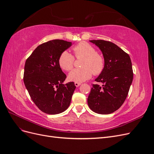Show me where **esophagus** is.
<instances>
[{
	"label": "esophagus",
	"instance_id": "34e87169",
	"mask_svg": "<svg viewBox=\"0 0 154 154\" xmlns=\"http://www.w3.org/2000/svg\"><path fill=\"white\" fill-rule=\"evenodd\" d=\"M74 85H75L76 87H78L81 85V83H79V82H75L74 83Z\"/></svg>",
	"mask_w": 154,
	"mask_h": 154
}]
</instances>
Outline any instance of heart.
Listing matches in <instances>:
<instances>
[{
    "mask_svg": "<svg viewBox=\"0 0 154 154\" xmlns=\"http://www.w3.org/2000/svg\"><path fill=\"white\" fill-rule=\"evenodd\" d=\"M76 57H84L82 63V67L76 68L70 72L68 78L70 81L82 82L91 78L92 74L98 75L103 71L105 60L102 56L97 53L94 47L87 42H80L73 48ZM60 67L64 71H69L74 66V58L67 51L60 54L58 58Z\"/></svg>",
    "mask_w": 154,
    "mask_h": 154,
    "instance_id": "heart-1",
    "label": "heart"
}]
</instances>
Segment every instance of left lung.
<instances>
[{"instance_id":"obj_1","label":"left lung","mask_w":154,"mask_h":154,"mask_svg":"<svg viewBox=\"0 0 154 154\" xmlns=\"http://www.w3.org/2000/svg\"><path fill=\"white\" fill-rule=\"evenodd\" d=\"M101 50L105 67L93 84L87 99L89 108L100 114H109L119 109L125 101L133 80L132 62L129 55L117 45L103 40H90Z\"/></svg>"}]
</instances>
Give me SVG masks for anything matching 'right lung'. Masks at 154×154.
Wrapping results in <instances>:
<instances>
[{
    "label": "right lung",
    "instance_id": "right-lung-1",
    "mask_svg": "<svg viewBox=\"0 0 154 154\" xmlns=\"http://www.w3.org/2000/svg\"><path fill=\"white\" fill-rule=\"evenodd\" d=\"M71 45L72 42L63 40H50L38 45L26 60L25 86L32 101L44 113H62L71 103L76 86L74 82L63 84L67 76L58 58Z\"/></svg>",
    "mask_w": 154,
    "mask_h": 154
}]
</instances>
